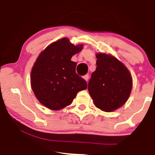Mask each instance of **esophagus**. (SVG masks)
I'll return each mask as SVG.
<instances>
[{
	"instance_id": "34e87169",
	"label": "esophagus",
	"mask_w": 155,
	"mask_h": 155,
	"mask_svg": "<svg viewBox=\"0 0 155 155\" xmlns=\"http://www.w3.org/2000/svg\"><path fill=\"white\" fill-rule=\"evenodd\" d=\"M83 78H84V79H85V81H87V80H88V79H89V75L88 74L85 75V76H83Z\"/></svg>"
}]
</instances>
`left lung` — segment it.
<instances>
[{"label": "left lung", "mask_w": 155, "mask_h": 155, "mask_svg": "<svg viewBox=\"0 0 155 155\" xmlns=\"http://www.w3.org/2000/svg\"><path fill=\"white\" fill-rule=\"evenodd\" d=\"M97 68L88 82L89 94L97 107L112 112L124 105L132 89V77L127 68L116 58L98 53Z\"/></svg>", "instance_id": "1"}]
</instances>
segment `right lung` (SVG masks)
<instances>
[{
  "label": "right lung",
  "instance_id": "1",
  "mask_svg": "<svg viewBox=\"0 0 155 155\" xmlns=\"http://www.w3.org/2000/svg\"><path fill=\"white\" fill-rule=\"evenodd\" d=\"M68 38L54 42L40 54L31 70V85L36 97L51 110L70 105L87 82L76 73V63L71 58L82 49Z\"/></svg>",
  "mask_w": 155,
  "mask_h": 155
}]
</instances>
